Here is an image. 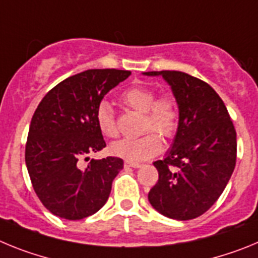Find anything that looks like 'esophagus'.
Masks as SVG:
<instances>
[{"label": "esophagus", "mask_w": 258, "mask_h": 258, "mask_svg": "<svg viewBox=\"0 0 258 258\" xmlns=\"http://www.w3.org/2000/svg\"><path fill=\"white\" fill-rule=\"evenodd\" d=\"M124 166H126V168H141V164L140 163H134V161L125 160L124 161Z\"/></svg>", "instance_id": "1"}]
</instances>
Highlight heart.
<instances>
[{
    "mask_svg": "<svg viewBox=\"0 0 258 258\" xmlns=\"http://www.w3.org/2000/svg\"><path fill=\"white\" fill-rule=\"evenodd\" d=\"M125 106L143 113V132H156L165 138L174 136L179 121L178 102L169 93L156 97L150 86L133 85L120 97ZM97 124L106 137L117 136L115 113L108 102H101L97 108ZM161 141L155 133H147L140 138H124L113 142L109 147L111 154L129 161H143L161 151Z\"/></svg>",
    "mask_w": 258,
    "mask_h": 258,
    "instance_id": "heart-1",
    "label": "heart"
}]
</instances>
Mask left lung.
Masks as SVG:
<instances>
[{"label": "left lung", "mask_w": 258, "mask_h": 258, "mask_svg": "<svg viewBox=\"0 0 258 258\" xmlns=\"http://www.w3.org/2000/svg\"><path fill=\"white\" fill-rule=\"evenodd\" d=\"M178 102L179 121L172 149L155 161L159 172L149 202L165 217L178 221L206 213L226 187L236 163V132L214 89L179 71H152Z\"/></svg>", "instance_id": "obj_1"}]
</instances>
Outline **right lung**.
<instances>
[{
    "instance_id": "obj_1",
    "label": "right lung",
    "mask_w": 258,
    "mask_h": 258,
    "mask_svg": "<svg viewBox=\"0 0 258 258\" xmlns=\"http://www.w3.org/2000/svg\"><path fill=\"white\" fill-rule=\"evenodd\" d=\"M131 75L113 68L84 71L54 86L36 108L26 145L27 169L38 199L58 217L83 220L106 204L124 161L108 156L81 166V160L106 147L97 108Z\"/></svg>"
}]
</instances>
